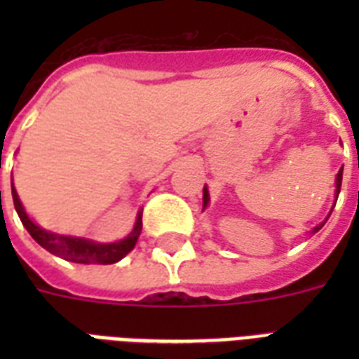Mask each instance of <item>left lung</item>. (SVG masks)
<instances>
[{
  "instance_id": "8db88e82",
  "label": "left lung",
  "mask_w": 359,
  "mask_h": 359,
  "mask_svg": "<svg viewBox=\"0 0 359 359\" xmlns=\"http://www.w3.org/2000/svg\"><path fill=\"white\" fill-rule=\"evenodd\" d=\"M341 180H343V169H341L339 173H337V179H335V184H337V196H339V191H341ZM208 205V191H207V188H205V190H203V208L207 207ZM324 224H320L318 225V227H315V233H317L318 229H320V227H323Z\"/></svg>"
}]
</instances>
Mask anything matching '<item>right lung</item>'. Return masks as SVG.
<instances>
[{
    "instance_id": "obj_1",
    "label": "right lung",
    "mask_w": 359,
    "mask_h": 359,
    "mask_svg": "<svg viewBox=\"0 0 359 359\" xmlns=\"http://www.w3.org/2000/svg\"><path fill=\"white\" fill-rule=\"evenodd\" d=\"M13 201L14 208L18 212L22 224L27 229L33 238L39 242V244L48 250L53 255L61 257V259H67V261L72 262H81V264H114V262L121 261L128 251L134 250L135 242H137V236L141 233V212L137 214V219H135L134 231L130 233L128 236L121 242H115V244H95V242H89V240L83 238H74V236H57L53 233H48V231L41 229L39 225H35L27 218V214L24 212V207L18 199V194L13 188Z\"/></svg>"
}]
</instances>
